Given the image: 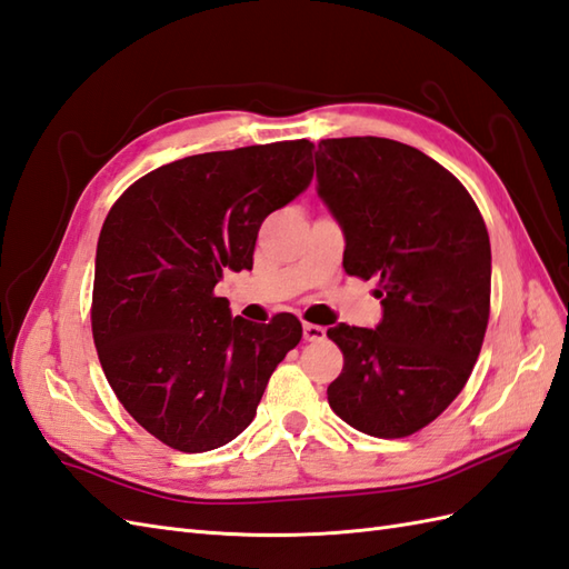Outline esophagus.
I'll list each match as a JSON object with an SVG mask.
<instances>
[{
	"label": "esophagus",
	"instance_id": "1",
	"mask_svg": "<svg viewBox=\"0 0 569 569\" xmlns=\"http://www.w3.org/2000/svg\"><path fill=\"white\" fill-rule=\"evenodd\" d=\"M325 337H327V329L325 327L310 325V322L302 325V339H306V341H322Z\"/></svg>",
	"mask_w": 569,
	"mask_h": 569
}]
</instances>
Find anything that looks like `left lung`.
I'll return each instance as SVG.
<instances>
[{"instance_id":"left-lung-1","label":"left lung","mask_w":569,"mask_h":569,"mask_svg":"<svg viewBox=\"0 0 569 569\" xmlns=\"http://www.w3.org/2000/svg\"><path fill=\"white\" fill-rule=\"evenodd\" d=\"M317 193L345 232V271L376 279V329L327 337L345 368L329 407L378 439L425 429L466 388L490 320L492 252L478 206L451 171L388 138L317 144Z\"/></svg>"}]
</instances>
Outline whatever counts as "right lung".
Wrapping results in <instances>:
<instances>
[{
    "mask_svg": "<svg viewBox=\"0 0 569 569\" xmlns=\"http://www.w3.org/2000/svg\"><path fill=\"white\" fill-rule=\"evenodd\" d=\"M312 142L191 154L150 171L103 220L91 332L116 398L154 439L213 451L257 415L302 337L298 317H232L224 271L252 269L263 218L310 187Z\"/></svg>",
    "mask_w": 569,
    "mask_h": 569,
    "instance_id": "add662e5",
    "label": "right lung"
}]
</instances>
